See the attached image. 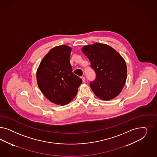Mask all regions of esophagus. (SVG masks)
Instances as JSON below:
<instances>
[{
	"label": "esophagus",
	"mask_w": 157,
	"mask_h": 157,
	"mask_svg": "<svg viewBox=\"0 0 157 157\" xmlns=\"http://www.w3.org/2000/svg\"><path fill=\"white\" fill-rule=\"evenodd\" d=\"M81 78V79H82V82H85V81H86V78H85V77H83V76H82Z\"/></svg>",
	"instance_id": "34e87169"
}]
</instances>
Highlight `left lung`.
Wrapping results in <instances>:
<instances>
[{"instance_id": "1", "label": "left lung", "mask_w": 157, "mask_h": 157, "mask_svg": "<svg viewBox=\"0 0 157 157\" xmlns=\"http://www.w3.org/2000/svg\"><path fill=\"white\" fill-rule=\"evenodd\" d=\"M82 51L96 73V79L90 82L94 93L103 101L116 98L127 80V67L124 58L110 46L99 43L84 46Z\"/></svg>"}]
</instances>
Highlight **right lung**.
<instances>
[{
  "instance_id": "obj_1",
  "label": "right lung",
  "mask_w": 157,
  "mask_h": 157,
  "mask_svg": "<svg viewBox=\"0 0 157 157\" xmlns=\"http://www.w3.org/2000/svg\"><path fill=\"white\" fill-rule=\"evenodd\" d=\"M71 48L66 45L52 48L43 58L36 72L37 85L50 101L61 106L74 99L82 83L72 72Z\"/></svg>"
}]
</instances>
